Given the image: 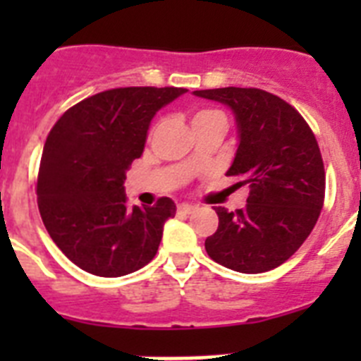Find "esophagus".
I'll use <instances>...</instances> for the list:
<instances>
[{
	"label": "esophagus",
	"mask_w": 361,
	"mask_h": 361,
	"mask_svg": "<svg viewBox=\"0 0 361 361\" xmlns=\"http://www.w3.org/2000/svg\"><path fill=\"white\" fill-rule=\"evenodd\" d=\"M177 212L178 213H184V215H191V213H195L197 212V206H193V204H178L177 206Z\"/></svg>",
	"instance_id": "esophagus-1"
}]
</instances>
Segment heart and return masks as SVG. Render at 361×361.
Returning <instances> with one entry per match:
<instances>
[{
    "mask_svg": "<svg viewBox=\"0 0 361 361\" xmlns=\"http://www.w3.org/2000/svg\"><path fill=\"white\" fill-rule=\"evenodd\" d=\"M226 121V116L220 110H215V108H202V110H197L193 114V119H191V124H199V123H208V121Z\"/></svg>",
    "mask_w": 361,
    "mask_h": 361,
    "instance_id": "1",
    "label": "heart"
}]
</instances>
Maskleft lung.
<instances>
[{
  "label": "left lung",
  "instance_id": "8db88e82",
  "mask_svg": "<svg viewBox=\"0 0 361 361\" xmlns=\"http://www.w3.org/2000/svg\"><path fill=\"white\" fill-rule=\"evenodd\" d=\"M193 95L231 108L238 146L226 175L250 188L245 208H215L219 228L204 242L206 251L238 273L275 269L304 244L324 206L317 137L291 104L260 88L228 86Z\"/></svg>",
  "mask_w": 361,
  "mask_h": 361
}]
</instances>
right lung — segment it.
Instances as JSON below:
<instances>
[{
	"mask_svg": "<svg viewBox=\"0 0 361 361\" xmlns=\"http://www.w3.org/2000/svg\"><path fill=\"white\" fill-rule=\"evenodd\" d=\"M186 88L128 86L66 110L50 130L37 175L43 224L68 260L92 275L123 276L155 257L175 215L168 197L126 204V170L145 152L152 119Z\"/></svg>",
	"mask_w": 361,
	"mask_h": 361,
	"instance_id": "1",
	"label": "right lung"
}]
</instances>
